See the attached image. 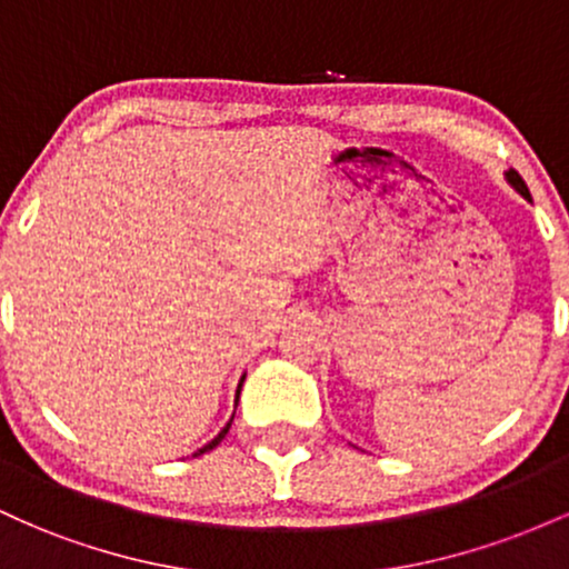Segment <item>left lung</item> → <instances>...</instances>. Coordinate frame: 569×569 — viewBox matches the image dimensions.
<instances>
[{"label": "left lung", "instance_id": "obj_1", "mask_svg": "<svg viewBox=\"0 0 569 569\" xmlns=\"http://www.w3.org/2000/svg\"><path fill=\"white\" fill-rule=\"evenodd\" d=\"M506 179H508V184H511V187L516 189V192H519V194H525V198H527V200H530V189H527V184H525V179H521V176H519V173H516V171H513V168H511V171H508V173H506Z\"/></svg>", "mask_w": 569, "mask_h": 569}]
</instances>
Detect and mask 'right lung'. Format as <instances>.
Listing matches in <instances>:
<instances>
[{"instance_id":"obj_1","label":"right lung","mask_w":569,"mask_h":569,"mask_svg":"<svg viewBox=\"0 0 569 569\" xmlns=\"http://www.w3.org/2000/svg\"><path fill=\"white\" fill-rule=\"evenodd\" d=\"M243 380H246V375H243V377H240V385H238V398H240V388H243ZM232 417H234V415H232ZM230 426H232V420H230V422H227V426L219 430V436H217V439H213V441H208V443H206V447H202V449H198V452H194V455H206V452H208V449H213V447H217V443H219V441H221V439H224V436H227V430H230Z\"/></svg>"}]
</instances>
